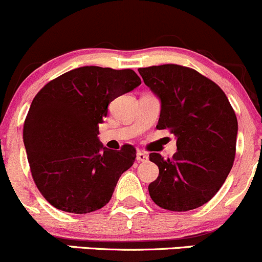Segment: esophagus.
<instances>
[{
	"instance_id": "34e87169",
	"label": "esophagus",
	"mask_w": 262,
	"mask_h": 262,
	"mask_svg": "<svg viewBox=\"0 0 262 262\" xmlns=\"http://www.w3.org/2000/svg\"><path fill=\"white\" fill-rule=\"evenodd\" d=\"M147 158H149V156H147L145 152H142V151H139V152H137V155H136L137 161H140V163H144V161H146Z\"/></svg>"
}]
</instances>
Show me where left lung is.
I'll return each instance as SVG.
<instances>
[{"mask_svg": "<svg viewBox=\"0 0 262 262\" xmlns=\"http://www.w3.org/2000/svg\"><path fill=\"white\" fill-rule=\"evenodd\" d=\"M161 102L156 128L177 137L171 159L151 152L159 177L151 199L168 211L185 212L211 201L230 174L236 155L237 117L225 92L201 73L177 64L140 68Z\"/></svg>", "mask_w": 262, "mask_h": 262, "instance_id": "obj_1", "label": "left lung"}]
</instances>
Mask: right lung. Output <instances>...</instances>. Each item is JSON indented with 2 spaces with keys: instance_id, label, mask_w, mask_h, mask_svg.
Here are the masks:
<instances>
[{
  "instance_id": "1",
  "label": "right lung",
  "mask_w": 262,
  "mask_h": 262,
  "mask_svg": "<svg viewBox=\"0 0 262 262\" xmlns=\"http://www.w3.org/2000/svg\"><path fill=\"white\" fill-rule=\"evenodd\" d=\"M140 84L132 69L80 67L37 92L24 123V144L32 179L51 206L84 214L108 203L136 149L103 147L98 125L113 99Z\"/></svg>"
}]
</instances>
